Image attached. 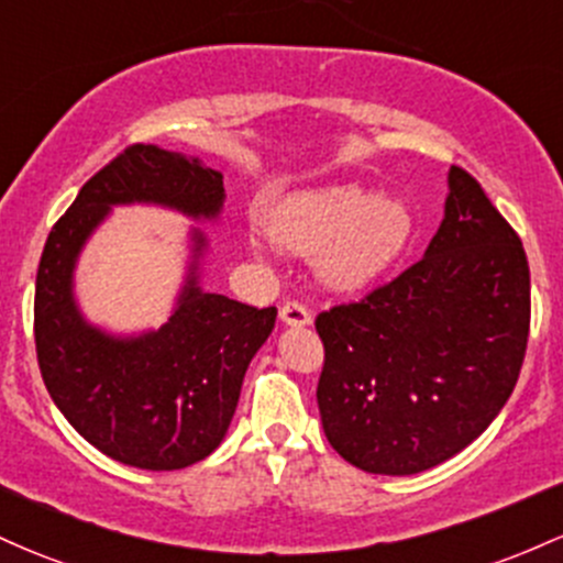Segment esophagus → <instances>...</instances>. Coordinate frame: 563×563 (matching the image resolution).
Instances as JSON below:
<instances>
[{"mask_svg": "<svg viewBox=\"0 0 563 563\" xmlns=\"http://www.w3.org/2000/svg\"><path fill=\"white\" fill-rule=\"evenodd\" d=\"M280 320L286 325H291V329H305V325L312 323V314L299 301H288V305L280 307Z\"/></svg>", "mask_w": 563, "mask_h": 563, "instance_id": "obj_1", "label": "esophagus"}]
</instances>
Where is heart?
<instances>
[{
	"label": "heart",
	"instance_id": "heart-1",
	"mask_svg": "<svg viewBox=\"0 0 563 563\" xmlns=\"http://www.w3.org/2000/svg\"><path fill=\"white\" fill-rule=\"evenodd\" d=\"M267 234L294 256H318V277L329 291L361 294L409 253L417 216L398 195L331 184L286 197L272 213Z\"/></svg>",
	"mask_w": 563,
	"mask_h": 563
}]
</instances>
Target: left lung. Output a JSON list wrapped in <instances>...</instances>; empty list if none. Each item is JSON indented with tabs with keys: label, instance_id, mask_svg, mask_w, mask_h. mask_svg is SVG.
I'll return each instance as SVG.
<instances>
[{
	"label": "left lung",
	"instance_id": "1",
	"mask_svg": "<svg viewBox=\"0 0 563 563\" xmlns=\"http://www.w3.org/2000/svg\"><path fill=\"white\" fill-rule=\"evenodd\" d=\"M428 251L361 305L314 320L320 422L350 465L413 475L471 446L508 404L529 336L521 240L462 168Z\"/></svg>",
	"mask_w": 563,
	"mask_h": 563
}]
</instances>
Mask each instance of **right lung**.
<instances>
[{
  "label": "right lung",
  "mask_w": 563,
  "mask_h": 563,
  "mask_svg": "<svg viewBox=\"0 0 563 563\" xmlns=\"http://www.w3.org/2000/svg\"><path fill=\"white\" fill-rule=\"evenodd\" d=\"M224 200V176L200 157L135 144L79 189L42 251L34 296L42 379L71 428L122 465L181 471L216 452L277 310L206 291L211 240L189 227L187 267L168 320L159 329L109 331L79 307V256L120 206H154L219 224Z\"/></svg>",
  "instance_id": "1"
}]
</instances>
